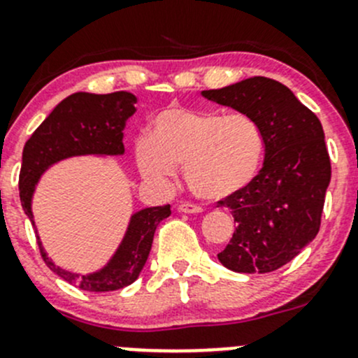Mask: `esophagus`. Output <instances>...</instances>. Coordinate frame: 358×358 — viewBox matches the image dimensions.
<instances>
[{"label": "esophagus", "mask_w": 358, "mask_h": 358, "mask_svg": "<svg viewBox=\"0 0 358 358\" xmlns=\"http://www.w3.org/2000/svg\"><path fill=\"white\" fill-rule=\"evenodd\" d=\"M178 211L180 213H192V215H197V213H202V208H201V206L190 204V202H182V204L178 206Z\"/></svg>", "instance_id": "esophagus-1"}]
</instances>
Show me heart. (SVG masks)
Segmentation results:
<instances>
[{"label":"heart","mask_w":358,"mask_h":358,"mask_svg":"<svg viewBox=\"0 0 358 358\" xmlns=\"http://www.w3.org/2000/svg\"><path fill=\"white\" fill-rule=\"evenodd\" d=\"M135 164L143 180L168 183L183 166L194 196L222 201L251 183L262 164L265 138L248 114L168 107L152 119L150 135L135 140Z\"/></svg>","instance_id":"obj_1"}]
</instances>
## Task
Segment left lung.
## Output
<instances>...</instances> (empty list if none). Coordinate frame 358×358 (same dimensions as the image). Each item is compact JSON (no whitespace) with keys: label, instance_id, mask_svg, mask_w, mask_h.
Returning <instances> with one entry per match:
<instances>
[{"label":"left lung","instance_id":"left-lung-1","mask_svg":"<svg viewBox=\"0 0 358 358\" xmlns=\"http://www.w3.org/2000/svg\"><path fill=\"white\" fill-rule=\"evenodd\" d=\"M201 95L251 115L265 138L258 175L246 189L218 202L236 222L220 263L239 273L273 272L319 234L331 182L322 124L287 86L263 76Z\"/></svg>","mask_w":358,"mask_h":358}]
</instances>
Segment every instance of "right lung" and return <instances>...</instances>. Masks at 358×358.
Segmentation results:
<instances>
[{
    "label": "right lung",
    "instance_id": "obj_1",
    "mask_svg": "<svg viewBox=\"0 0 358 358\" xmlns=\"http://www.w3.org/2000/svg\"><path fill=\"white\" fill-rule=\"evenodd\" d=\"M135 103L136 96L128 92H114L109 95L72 93L50 112L48 117L25 142L19 190L24 213L31 220L36 234L38 229L32 215V196L43 173L69 157L122 156V129L126 121L135 114ZM169 215V204L133 213L124 237L112 258L102 268L92 273L71 272L55 265L46 255L39 236L38 244L50 270L72 286L90 292L122 289L138 279L152 248L154 232Z\"/></svg>",
    "mask_w": 358,
    "mask_h": 358
}]
</instances>
